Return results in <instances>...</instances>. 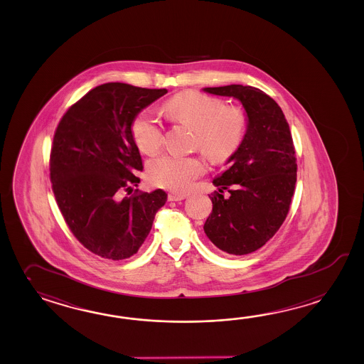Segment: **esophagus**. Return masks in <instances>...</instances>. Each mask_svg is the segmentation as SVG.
Instances as JSON below:
<instances>
[{"mask_svg": "<svg viewBox=\"0 0 364 364\" xmlns=\"http://www.w3.org/2000/svg\"><path fill=\"white\" fill-rule=\"evenodd\" d=\"M186 194L183 193H175V192H171L170 194H168V200L170 201H181V200H186Z\"/></svg>", "mask_w": 364, "mask_h": 364, "instance_id": "esophagus-1", "label": "esophagus"}]
</instances>
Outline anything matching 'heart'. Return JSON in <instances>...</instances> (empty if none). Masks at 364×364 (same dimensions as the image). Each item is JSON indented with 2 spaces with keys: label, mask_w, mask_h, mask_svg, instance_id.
<instances>
[{
  "label": "heart",
  "mask_w": 364,
  "mask_h": 364,
  "mask_svg": "<svg viewBox=\"0 0 364 364\" xmlns=\"http://www.w3.org/2000/svg\"><path fill=\"white\" fill-rule=\"evenodd\" d=\"M164 111L172 120L193 127L194 144L213 162L231 158L245 136L247 114L240 107H226L220 97L200 91H184L171 97ZM132 134L144 153H155L163 144L162 122L144 111L132 124ZM205 171V163L197 156L162 155L150 163L149 178L155 186L186 192Z\"/></svg>",
  "instance_id": "obj_1"
}]
</instances>
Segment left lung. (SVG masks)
<instances>
[{"label":"left lung","mask_w":364,"mask_h":364,"mask_svg":"<svg viewBox=\"0 0 364 364\" xmlns=\"http://www.w3.org/2000/svg\"><path fill=\"white\" fill-rule=\"evenodd\" d=\"M203 91L240 100L248 120L242 145L213 180L218 192L209 196L213 211L203 231L220 251L248 255L274 236L290 210L298 170L290 127L281 107L259 89L228 85Z\"/></svg>","instance_id":"left-lung-1"}]
</instances>
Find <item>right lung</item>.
Here are the masks:
<instances>
[{"label": "right lung", "instance_id": "1", "mask_svg": "<svg viewBox=\"0 0 364 364\" xmlns=\"http://www.w3.org/2000/svg\"><path fill=\"white\" fill-rule=\"evenodd\" d=\"M164 94L166 89L105 83L74 103L57 125L49 171L58 209L78 242L103 259L137 253L167 201L162 189L130 194L144 168L132 124Z\"/></svg>", "mask_w": 364, "mask_h": 364}]
</instances>
